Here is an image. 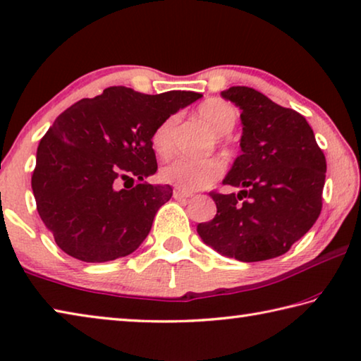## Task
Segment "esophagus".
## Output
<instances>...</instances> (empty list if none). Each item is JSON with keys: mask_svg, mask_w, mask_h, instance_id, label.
I'll use <instances>...</instances> for the list:
<instances>
[{"mask_svg": "<svg viewBox=\"0 0 361 361\" xmlns=\"http://www.w3.org/2000/svg\"><path fill=\"white\" fill-rule=\"evenodd\" d=\"M193 197L192 192H184V190H174V198L176 200H184V198H190Z\"/></svg>", "mask_w": 361, "mask_h": 361, "instance_id": "esophagus-1", "label": "esophagus"}]
</instances>
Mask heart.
Here are the masks:
<instances>
[{"label":"heart","mask_w":361,"mask_h":361,"mask_svg":"<svg viewBox=\"0 0 361 361\" xmlns=\"http://www.w3.org/2000/svg\"><path fill=\"white\" fill-rule=\"evenodd\" d=\"M197 118L207 124L216 135H226L237 124V109L223 98H207L195 109ZM177 126L176 116L163 119L152 134L153 152L161 158H168L174 148V130ZM218 145L223 147V137L218 138ZM224 173V163L218 158L207 159H176L161 169V179L180 190L195 192L212 185Z\"/></svg>","instance_id":"1"}]
</instances>
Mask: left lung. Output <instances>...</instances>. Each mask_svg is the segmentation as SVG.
I'll use <instances>...</instances> for the list:
<instances>
[{
    "instance_id": "1",
    "label": "left lung",
    "mask_w": 361,
    "mask_h": 361,
    "mask_svg": "<svg viewBox=\"0 0 361 361\" xmlns=\"http://www.w3.org/2000/svg\"><path fill=\"white\" fill-rule=\"evenodd\" d=\"M242 109V154L224 185L238 193L209 192L216 216L198 224L204 243L238 262L284 255L312 229L323 208L326 158L312 127L295 109L250 87L223 92Z\"/></svg>"
}]
</instances>
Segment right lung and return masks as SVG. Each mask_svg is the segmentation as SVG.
<instances>
[{"mask_svg":"<svg viewBox=\"0 0 361 361\" xmlns=\"http://www.w3.org/2000/svg\"><path fill=\"white\" fill-rule=\"evenodd\" d=\"M200 97L109 87L58 116L38 145L32 190L61 250L103 263L140 247L159 207L173 197L169 185L145 182L158 169L152 134Z\"/></svg>","mask_w":361,"mask_h":361,"instance_id":"right-lung-1","label":"right lung"}]
</instances>
